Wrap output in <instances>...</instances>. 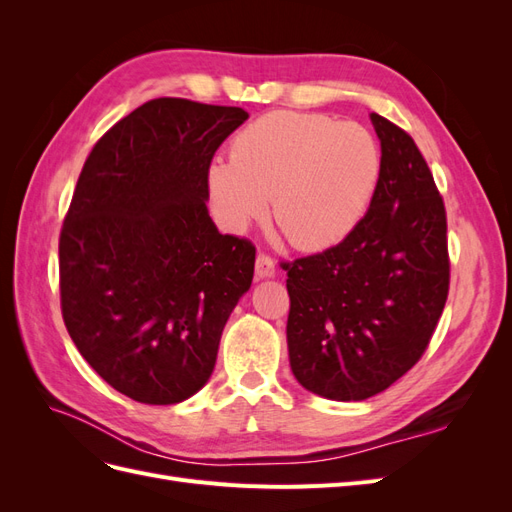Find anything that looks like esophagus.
I'll return each mask as SVG.
<instances>
[{
  "mask_svg": "<svg viewBox=\"0 0 512 512\" xmlns=\"http://www.w3.org/2000/svg\"><path fill=\"white\" fill-rule=\"evenodd\" d=\"M256 275L260 277V280H262V277H273L275 275V262L269 254L260 252L256 256Z\"/></svg>",
  "mask_w": 512,
  "mask_h": 512,
  "instance_id": "1",
  "label": "esophagus"
}]
</instances>
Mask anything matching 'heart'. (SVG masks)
<instances>
[{
	"mask_svg": "<svg viewBox=\"0 0 512 512\" xmlns=\"http://www.w3.org/2000/svg\"><path fill=\"white\" fill-rule=\"evenodd\" d=\"M382 151L365 126L327 115L273 111L245 126L230 162L209 166V194L230 230L273 203V218L299 250L344 241L374 200Z\"/></svg>",
	"mask_w": 512,
	"mask_h": 512,
	"instance_id": "1",
	"label": "heart"
}]
</instances>
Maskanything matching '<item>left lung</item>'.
<instances>
[{
    "label": "left lung",
    "instance_id": "1",
    "mask_svg": "<svg viewBox=\"0 0 512 512\" xmlns=\"http://www.w3.org/2000/svg\"><path fill=\"white\" fill-rule=\"evenodd\" d=\"M382 175L369 211L329 250L286 262L292 374L320 397L361 401L412 369L451 282L446 209L412 136L371 113Z\"/></svg>",
    "mask_w": 512,
    "mask_h": 512
}]
</instances>
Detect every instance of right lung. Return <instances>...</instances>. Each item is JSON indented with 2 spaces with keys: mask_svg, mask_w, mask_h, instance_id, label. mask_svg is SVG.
<instances>
[{
  "mask_svg": "<svg viewBox=\"0 0 512 512\" xmlns=\"http://www.w3.org/2000/svg\"><path fill=\"white\" fill-rule=\"evenodd\" d=\"M239 106L156 98L91 149L59 235L61 316L115 391L170 406L207 384L256 247L209 218L215 151Z\"/></svg>",
  "mask_w": 512,
  "mask_h": 512,
  "instance_id": "right-lung-1",
  "label": "right lung"
}]
</instances>
